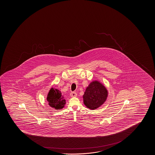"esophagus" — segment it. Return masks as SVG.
Instances as JSON below:
<instances>
[{
	"label": "esophagus",
	"instance_id": "1",
	"mask_svg": "<svg viewBox=\"0 0 155 155\" xmlns=\"http://www.w3.org/2000/svg\"><path fill=\"white\" fill-rule=\"evenodd\" d=\"M77 95V94L76 93V92H74V91L71 92V93H70V96H71V97H76Z\"/></svg>",
	"mask_w": 155,
	"mask_h": 155
}]
</instances>
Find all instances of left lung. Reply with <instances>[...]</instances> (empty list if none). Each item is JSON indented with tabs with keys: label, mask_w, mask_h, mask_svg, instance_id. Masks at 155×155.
<instances>
[{
	"label": "left lung",
	"mask_w": 155,
	"mask_h": 155,
	"mask_svg": "<svg viewBox=\"0 0 155 155\" xmlns=\"http://www.w3.org/2000/svg\"><path fill=\"white\" fill-rule=\"evenodd\" d=\"M108 96L106 87L99 81H91L87 86L83 95L84 103L91 110H95L104 104Z\"/></svg>",
	"instance_id": "1"
}]
</instances>
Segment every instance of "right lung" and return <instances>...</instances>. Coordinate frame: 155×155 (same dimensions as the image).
<instances>
[{
	"label": "right lung",
	"mask_w": 155,
	"mask_h": 155,
	"mask_svg": "<svg viewBox=\"0 0 155 155\" xmlns=\"http://www.w3.org/2000/svg\"><path fill=\"white\" fill-rule=\"evenodd\" d=\"M47 100L50 106L57 110L64 108L66 103V100L62 96L61 91L57 88H51L47 96Z\"/></svg>",
	"instance_id": "add662e5"
}]
</instances>
